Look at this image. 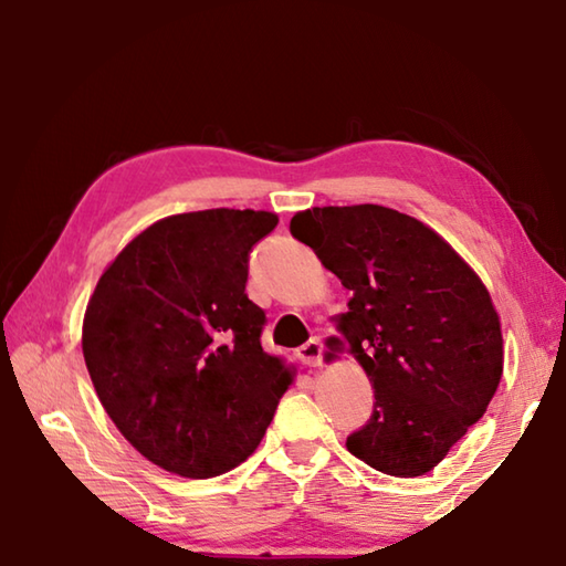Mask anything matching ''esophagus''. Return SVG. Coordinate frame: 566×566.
<instances>
[{
	"instance_id": "esophagus-1",
	"label": "esophagus",
	"mask_w": 566,
	"mask_h": 566,
	"mask_svg": "<svg viewBox=\"0 0 566 566\" xmlns=\"http://www.w3.org/2000/svg\"><path fill=\"white\" fill-rule=\"evenodd\" d=\"M298 360L312 365V368H316V365H324V343H321L318 338H308L302 348H298Z\"/></svg>"
}]
</instances>
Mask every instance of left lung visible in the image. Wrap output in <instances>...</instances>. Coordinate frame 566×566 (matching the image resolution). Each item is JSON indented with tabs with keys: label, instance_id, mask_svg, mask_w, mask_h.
Instances as JSON below:
<instances>
[{
	"label": "left lung",
	"instance_id": "left-lung-1",
	"mask_svg": "<svg viewBox=\"0 0 566 566\" xmlns=\"http://www.w3.org/2000/svg\"><path fill=\"white\" fill-rule=\"evenodd\" d=\"M290 230L350 292L328 358L350 353L360 363L375 409L348 451L397 479L429 473L501 382V316L489 290L437 230L400 210L308 208Z\"/></svg>",
	"mask_w": 566,
	"mask_h": 566
}]
</instances>
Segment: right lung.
I'll use <instances>...</instances> for the list:
<instances>
[{
    "label": "right lung",
    "mask_w": 566,
    "mask_h": 566,
    "mask_svg": "<svg viewBox=\"0 0 566 566\" xmlns=\"http://www.w3.org/2000/svg\"><path fill=\"white\" fill-rule=\"evenodd\" d=\"M280 218L210 208L161 218L99 274L83 318L95 392L132 447L213 479L260 447L292 368L262 350L248 258Z\"/></svg>",
    "instance_id": "add662e5"
}]
</instances>
